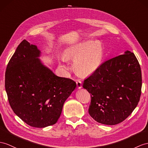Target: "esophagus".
I'll list each match as a JSON object with an SVG mask.
<instances>
[{
    "label": "esophagus",
    "mask_w": 148,
    "mask_h": 148,
    "mask_svg": "<svg viewBox=\"0 0 148 148\" xmlns=\"http://www.w3.org/2000/svg\"><path fill=\"white\" fill-rule=\"evenodd\" d=\"M76 83H77V86L78 88H81L82 87V84L80 81L78 80Z\"/></svg>",
    "instance_id": "esophagus-1"
}]
</instances>
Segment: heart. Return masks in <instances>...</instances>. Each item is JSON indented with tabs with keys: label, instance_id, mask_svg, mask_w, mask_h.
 <instances>
[{
	"label": "heart",
	"instance_id": "1",
	"mask_svg": "<svg viewBox=\"0 0 148 148\" xmlns=\"http://www.w3.org/2000/svg\"><path fill=\"white\" fill-rule=\"evenodd\" d=\"M66 57L77 58L74 62L75 69L82 75H89L97 69L102 60V46L99 41L83 42L71 47Z\"/></svg>",
	"mask_w": 148,
	"mask_h": 148
}]
</instances>
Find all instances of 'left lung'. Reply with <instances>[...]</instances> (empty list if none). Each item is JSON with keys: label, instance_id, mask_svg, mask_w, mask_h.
Instances as JSON below:
<instances>
[{"label": "left lung", "instance_id": "obj_1", "mask_svg": "<svg viewBox=\"0 0 148 148\" xmlns=\"http://www.w3.org/2000/svg\"><path fill=\"white\" fill-rule=\"evenodd\" d=\"M90 93L88 113L95 121L116 125L127 118L141 94L142 75L135 55L129 51L103 63L84 80Z\"/></svg>", "mask_w": 148, "mask_h": 148}]
</instances>
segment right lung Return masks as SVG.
<instances>
[{"label":"right lung","instance_id":"right-lung-1","mask_svg":"<svg viewBox=\"0 0 148 148\" xmlns=\"http://www.w3.org/2000/svg\"><path fill=\"white\" fill-rule=\"evenodd\" d=\"M39 55L36 46L24 39L7 66L5 88L14 112L27 124L41 128L56 123L77 84L57 77L41 63Z\"/></svg>","mask_w":148,"mask_h":148}]
</instances>
